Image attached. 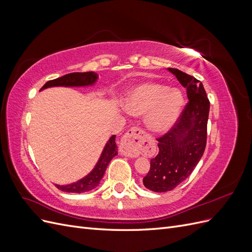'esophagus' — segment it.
I'll use <instances>...</instances> for the list:
<instances>
[{"instance_id":"esophagus-1","label":"esophagus","mask_w":252,"mask_h":252,"mask_svg":"<svg viewBox=\"0 0 252 252\" xmlns=\"http://www.w3.org/2000/svg\"><path fill=\"white\" fill-rule=\"evenodd\" d=\"M146 135L140 128L133 127L122 139L121 152L125 157L136 158L143 150Z\"/></svg>"}]
</instances>
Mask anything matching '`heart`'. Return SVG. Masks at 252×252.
Masks as SVG:
<instances>
[{"instance_id":"heart-1","label":"heart","mask_w":252,"mask_h":252,"mask_svg":"<svg viewBox=\"0 0 252 252\" xmlns=\"http://www.w3.org/2000/svg\"><path fill=\"white\" fill-rule=\"evenodd\" d=\"M122 106L129 116L144 114V125L147 130L161 134L169 131L181 117L184 96L175 87L144 82L127 90Z\"/></svg>"}]
</instances>
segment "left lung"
Returning a JSON list of instances; mask_svg holds the SVG:
<instances>
[{"label":"left lung","mask_w":252,"mask_h":252,"mask_svg":"<svg viewBox=\"0 0 252 252\" xmlns=\"http://www.w3.org/2000/svg\"><path fill=\"white\" fill-rule=\"evenodd\" d=\"M186 88L188 104L171 130L158 139V154L151 158L143 184L155 192L170 191L193 171L207 139L209 100L202 82L175 68H167Z\"/></svg>","instance_id":"left-lung-1"}]
</instances>
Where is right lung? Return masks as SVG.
Wrapping results in <instances>:
<instances>
[{"mask_svg":"<svg viewBox=\"0 0 252 252\" xmlns=\"http://www.w3.org/2000/svg\"><path fill=\"white\" fill-rule=\"evenodd\" d=\"M98 74L94 71L89 72H73L68 73L64 77L58 78L47 82L42 87L41 91L51 87H88L94 86L97 82ZM118 155V146L116 144V135H112L111 138L105 144L102 154L98 158L96 164L94 165V169L91 170L85 177L78 180L77 182L70 183L67 185H59L56 184L57 188L62 190L64 192L71 193H83L90 191L94 189L100 184L101 180L104 177V173L107 168L108 164Z\"/></svg>","mask_w":252,"mask_h":252,"instance_id":"right-lung-1","label":"right lung"}]
</instances>
